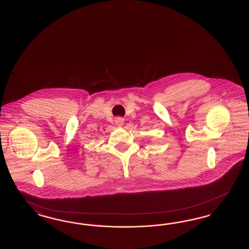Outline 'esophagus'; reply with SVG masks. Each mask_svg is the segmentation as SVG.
<instances>
[{"label":"esophagus","instance_id":"esophagus-1","mask_svg":"<svg viewBox=\"0 0 249 249\" xmlns=\"http://www.w3.org/2000/svg\"><path fill=\"white\" fill-rule=\"evenodd\" d=\"M115 122H116V124H117L118 126H122L123 123H124V119H123V118H120V117H118V118L115 119Z\"/></svg>","mask_w":249,"mask_h":249}]
</instances>
